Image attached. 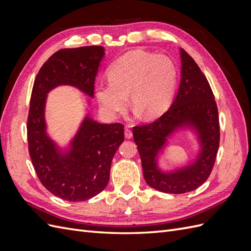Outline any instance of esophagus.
<instances>
[{"instance_id": "1", "label": "esophagus", "mask_w": 251, "mask_h": 251, "mask_svg": "<svg viewBox=\"0 0 251 251\" xmlns=\"http://www.w3.org/2000/svg\"><path fill=\"white\" fill-rule=\"evenodd\" d=\"M125 137L126 138V139H131L132 137H133V132H132V130L130 127H126L125 128Z\"/></svg>"}]
</instances>
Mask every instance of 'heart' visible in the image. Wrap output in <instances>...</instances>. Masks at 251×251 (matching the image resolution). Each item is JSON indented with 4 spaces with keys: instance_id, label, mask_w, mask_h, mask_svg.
<instances>
[{
    "instance_id": "b5f03b06",
    "label": "heart",
    "mask_w": 251,
    "mask_h": 251,
    "mask_svg": "<svg viewBox=\"0 0 251 251\" xmlns=\"http://www.w3.org/2000/svg\"><path fill=\"white\" fill-rule=\"evenodd\" d=\"M109 82L95 87L96 100L101 111L116 118L132 105L147 119H153L169 108L176 88L178 69L174 60L163 54L142 50L127 52L108 70Z\"/></svg>"
}]
</instances>
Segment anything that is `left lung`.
<instances>
[{"instance_id": "1", "label": "left lung", "mask_w": 251, "mask_h": 251, "mask_svg": "<svg viewBox=\"0 0 251 251\" xmlns=\"http://www.w3.org/2000/svg\"><path fill=\"white\" fill-rule=\"evenodd\" d=\"M180 56L181 80L171 108L154 123L133 127L144 180L166 194H184L202 185L214 168L220 143L218 108L208 80L185 50L180 49ZM183 127L196 132L200 154L183 168L163 172L158 169L156 156L170 136Z\"/></svg>"}]
</instances>
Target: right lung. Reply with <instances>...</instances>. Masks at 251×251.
<instances>
[{"mask_svg": "<svg viewBox=\"0 0 251 251\" xmlns=\"http://www.w3.org/2000/svg\"><path fill=\"white\" fill-rule=\"evenodd\" d=\"M103 55L101 46L58 50L43 65L33 83L27 120L30 158L42 184L63 200L86 201L103 191L110 179L112 159L124 142L125 130L121 124H100L88 114L69 148L62 150L47 134V94L68 85L93 98Z\"/></svg>", "mask_w": 251, "mask_h": 251, "instance_id": "right-lung-1", "label": "right lung"}]
</instances>
